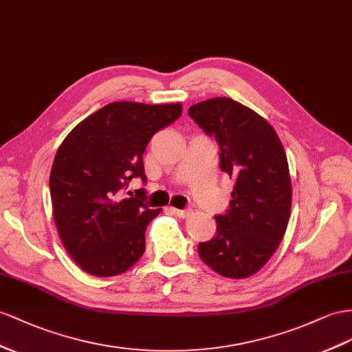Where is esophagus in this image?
Returning <instances> with one entry per match:
<instances>
[{
  "label": "esophagus",
  "mask_w": 352,
  "mask_h": 352,
  "mask_svg": "<svg viewBox=\"0 0 352 352\" xmlns=\"http://www.w3.org/2000/svg\"><path fill=\"white\" fill-rule=\"evenodd\" d=\"M170 211H173L177 217H182V219H187L190 217L192 215V210H178V208H170Z\"/></svg>",
  "instance_id": "obj_1"
}]
</instances>
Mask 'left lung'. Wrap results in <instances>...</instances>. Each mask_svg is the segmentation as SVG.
Masks as SVG:
<instances>
[{"label": "left lung", "instance_id": "left-lung-1", "mask_svg": "<svg viewBox=\"0 0 352 352\" xmlns=\"http://www.w3.org/2000/svg\"><path fill=\"white\" fill-rule=\"evenodd\" d=\"M188 116L220 147V169L235 178L230 208L217 215V233L199 242L202 262L226 278H248L274 256L287 230L292 179L272 126L230 98H211Z\"/></svg>", "mask_w": 352, "mask_h": 352}]
</instances>
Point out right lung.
I'll return each instance as SVG.
<instances>
[{
	"label": "right lung",
	"mask_w": 352,
	"mask_h": 352,
	"mask_svg": "<svg viewBox=\"0 0 352 352\" xmlns=\"http://www.w3.org/2000/svg\"><path fill=\"white\" fill-rule=\"evenodd\" d=\"M182 104L113 102L90 114L59 146L50 170L52 211L71 258L94 276L131 269L146 250V229L162 210H148L144 188L123 197L138 177L142 153L157 131L174 123Z\"/></svg>",
	"instance_id": "add662e5"
}]
</instances>
